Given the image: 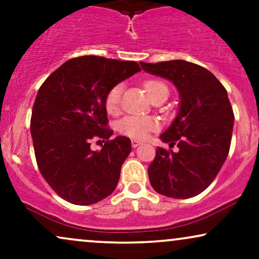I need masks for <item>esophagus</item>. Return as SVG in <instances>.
Segmentation results:
<instances>
[{"label": "esophagus", "mask_w": 259, "mask_h": 259, "mask_svg": "<svg viewBox=\"0 0 259 259\" xmlns=\"http://www.w3.org/2000/svg\"><path fill=\"white\" fill-rule=\"evenodd\" d=\"M131 144H132L133 148H137V147H139V145L142 144V142L137 141V139H132V141H131Z\"/></svg>", "instance_id": "1"}]
</instances>
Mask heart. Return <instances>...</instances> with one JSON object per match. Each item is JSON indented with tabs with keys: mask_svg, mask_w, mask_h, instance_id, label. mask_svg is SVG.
<instances>
[{
	"mask_svg": "<svg viewBox=\"0 0 259 259\" xmlns=\"http://www.w3.org/2000/svg\"><path fill=\"white\" fill-rule=\"evenodd\" d=\"M144 88L148 96L153 100L160 94L168 96V87L166 83L159 80H148L144 82ZM123 86L116 84L109 91L105 97V109L109 114L117 115L120 112L121 96H122ZM159 128V122L153 117L145 116H126L117 123V130L121 135L131 137L133 139H144L149 133Z\"/></svg>",
	"mask_w": 259,
	"mask_h": 259,
	"instance_id": "heart-1",
	"label": "heart"
}]
</instances>
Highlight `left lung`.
I'll return each mask as SVG.
<instances>
[{"mask_svg": "<svg viewBox=\"0 0 259 259\" xmlns=\"http://www.w3.org/2000/svg\"><path fill=\"white\" fill-rule=\"evenodd\" d=\"M141 65L149 74L172 81L181 98L177 117L160 136L178 151L156 149L148 168L151 187L173 199L199 195L229 154L234 112L227 90L207 69L185 60Z\"/></svg>", "mask_w": 259, "mask_h": 259, "instance_id": "left-lung-1", "label": "left lung"}]
</instances>
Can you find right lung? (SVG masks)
<instances>
[{
    "label": "right lung",
    "mask_w": 259,
    "mask_h": 259,
    "mask_svg": "<svg viewBox=\"0 0 259 259\" xmlns=\"http://www.w3.org/2000/svg\"><path fill=\"white\" fill-rule=\"evenodd\" d=\"M138 71L141 66L131 60L83 56L64 63L39 87L30 121L36 162L68 202L92 205L116 188L131 141L110 139L105 97ZM93 139L105 142L100 152L90 149Z\"/></svg>",
    "instance_id": "1"
}]
</instances>
